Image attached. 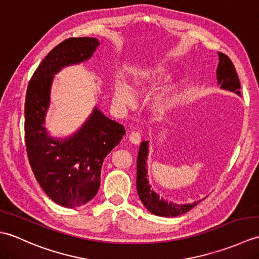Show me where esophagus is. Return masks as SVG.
Returning <instances> with one entry per match:
<instances>
[{
    "label": "esophagus",
    "instance_id": "1",
    "mask_svg": "<svg viewBox=\"0 0 259 259\" xmlns=\"http://www.w3.org/2000/svg\"><path fill=\"white\" fill-rule=\"evenodd\" d=\"M129 140H130V142H133L134 145H139L141 141L140 133H138V131H133V133H131L129 136Z\"/></svg>",
    "mask_w": 259,
    "mask_h": 259
}]
</instances>
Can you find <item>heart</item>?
<instances>
[{
    "mask_svg": "<svg viewBox=\"0 0 259 259\" xmlns=\"http://www.w3.org/2000/svg\"><path fill=\"white\" fill-rule=\"evenodd\" d=\"M170 78V71L164 65H155V67L137 68L131 72V83L133 89L126 82L117 78L113 83V100L121 107L130 106L135 101V95H140L144 91L155 88L163 83ZM175 96V88L169 84L156 93L152 98V108L158 112H162L168 109L172 102Z\"/></svg>",
    "mask_w": 259,
    "mask_h": 259,
    "instance_id": "obj_1",
    "label": "heart"
}]
</instances>
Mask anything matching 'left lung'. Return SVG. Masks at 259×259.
<instances>
[{"mask_svg":"<svg viewBox=\"0 0 259 259\" xmlns=\"http://www.w3.org/2000/svg\"><path fill=\"white\" fill-rule=\"evenodd\" d=\"M218 57L219 63L216 72L218 85H221L224 90L232 91L240 96L239 79L233 62L226 54L222 52H218ZM148 155H149V141H142L139 148L138 159H137V191H138L141 202L148 210L156 216L176 217L189 211L201 201L198 200L192 203H180L179 205V203L164 200L162 197H159L157 192L150 188L149 180H148Z\"/></svg>","mask_w":259,"mask_h":259,"instance_id":"8db88e82","label":"left lung"}]
</instances>
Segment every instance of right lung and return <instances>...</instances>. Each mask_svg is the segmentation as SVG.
<instances>
[{"label": "right lung", "instance_id": "add662e5", "mask_svg": "<svg viewBox=\"0 0 259 259\" xmlns=\"http://www.w3.org/2000/svg\"><path fill=\"white\" fill-rule=\"evenodd\" d=\"M100 46L96 37H70L49 52L27 87L25 142L31 168L43 191L58 205H84L100 187L104 158L122 139V124L97 107L84 123L65 138L52 137L46 128L54 75L65 67L92 58Z\"/></svg>", "mask_w": 259, "mask_h": 259}]
</instances>
